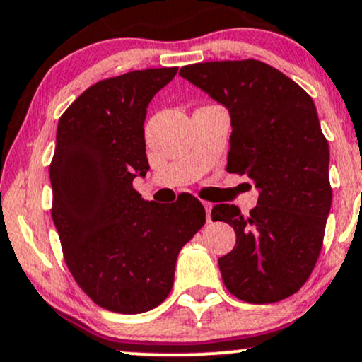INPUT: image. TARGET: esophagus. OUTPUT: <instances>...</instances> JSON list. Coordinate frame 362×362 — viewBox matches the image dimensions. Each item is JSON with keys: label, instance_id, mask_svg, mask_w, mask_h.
<instances>
[{"label": "esophagus", "instance_id": "esophagus-1", "mask_svg": "<svg viewBox=\"0 0 362 362\" xmlns=\"http://www.w3.org/2000/svg\"><path fill=\"white\" fill-rule=\"evenodd\" d=\"M203 206H205V211H206V220L208 222H211V208H214V203L203 202Z\"/></svg>", "mask_w": 362, "mask_h": 362}]
</instances>
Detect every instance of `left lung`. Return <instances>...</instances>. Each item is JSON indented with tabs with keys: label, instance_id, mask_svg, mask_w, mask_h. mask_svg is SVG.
Instances as JSON below:
<instances>
[{
	"label": "left lung",
	"instance_id": "left-lung-1",
	"mask_svg": "<svg viewBox=\"0 0 362 362\" xmlns=\"http://www.w3.org/2000/svg\"><path fill=\"white\" fill-rule=\"evenodd\" d=\"M180 76L228 110L227 171L247 174L259 191L247 216L228 203L211 210L237 237L218 259L225 286L247 303L288 298L315 267L332 205L329 144L313 100L254 59L191 64Z\"/></svg>",
	"mask_w": 362,
	"mask_h": 362
}]
</instances>
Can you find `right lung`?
<instances>
[{
	"label": "right lung",
	"instance_id": "add662e5",
	"mask_svg": "<svg viewBox=\"0 0 362 362\" xmlns=\"http://www.w3.org/2000/svg\"><path fill=\"white\" fill-rule=\"evenodd\" d=\"M176 72L160 67L100 81L57 125L52 220L76 283L110 312L144 313L163 303L177 254L206 222L191 194L164 206L132 186L148 171L147 106Z\"/></svg>",
	"mask_w": 362,
	"mask_h": 362
}]
</instances>
